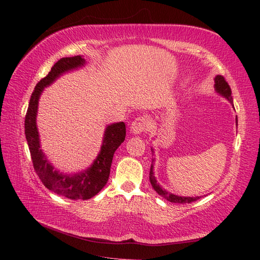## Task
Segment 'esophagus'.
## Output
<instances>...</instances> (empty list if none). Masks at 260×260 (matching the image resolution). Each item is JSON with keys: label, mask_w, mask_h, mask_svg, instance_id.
<instances>
[{"label": "esophagus", "mask_w": 260, "mask_h": 260, "mask_svg": "<svg viewBox=\"0 0 260 260\" xmlns=\"http://www.w3.org/2000/svg\"><path fill=\"white\" fill-rule=\"evenodd\" d=\"M148 129H150V121L145 117H143V116L137 117L131 125V132L133 134H142Z\"/></svg>", "instance_id": "34e87169"}]
</instances>
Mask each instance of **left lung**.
<instances>
[{
  "instance_id": "left-lung-1",
  "label": "left lung",
  "mask_w": 260,
  "mask_h": 260,
  "mask_svg": "<svg viewBox=\"0 0 260 260\" xmlns=\"http://www.w3.org/2000/svg\"><path fill=\"white\" fill-rule=\"evenodd\" d=\"M214 87H215V91L219 92L220 95L223 96L224 98H227L228 101L233 104V96H231V88L228 85V82L225 81L224 77L218 75L217 77L214 78ZM236 123H238V119L236 118ZM153 152V150H152ZM154 153V152H153ZM153 162L154 159H152V165H151V170H150V181H151V184L153 186V189L155 190L159 196L163 197L164 199H167L168 201L170 202H173V203H191V202H194L197 201L198 199H200L199 197H179V196H175L173 193H170L168 191L163 190L159 184L156 182L155 176H154V172H153Z\"/></svg>"
}]
</instances>
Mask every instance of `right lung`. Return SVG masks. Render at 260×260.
Here are the masks:
<instances>
[{
    "instance_id": "add662e5",
    "label": "right lung",
    "mask_w": 260,
    "mask_h": 260,
    "mask_svg": "<svg viewBox=\"0 0 260 260\" xmlns=\"http://www.w3.org/2000/svg\"><path fill=\"white\" fill-rule=\"evenodd\" d=\"M84 64L85 59L81 56L67 57L58 60L45 78H42L37 84L31 95L24 120L26 142L29 145L33 168L39 179L47 189L71 200H80V199L88 200L96 196L106 185L114 153L125 141L126 136V127L123 121L108 125L105 131L103 145L97 158L89 169L78 174L68 175L59 173L48 162L46 155L40 148V140H39L37 128L36 118L39 98L45 87L51 85L60 75L79 68Z\"/></svg>"
}]
</instances>
